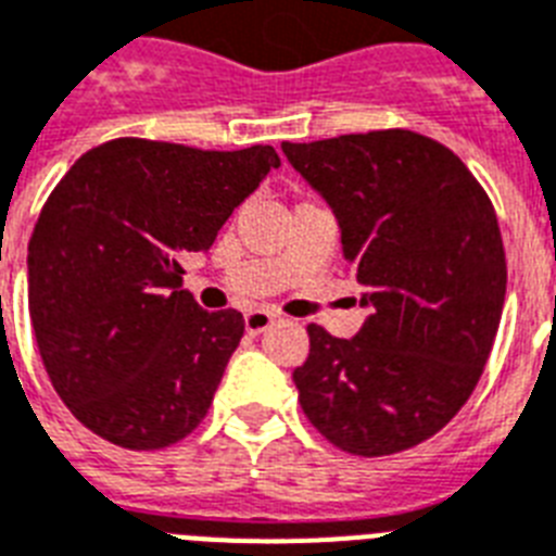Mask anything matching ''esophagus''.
<instances>
[{
    "mask_svg": "<svg viewBox=\"0 0 556 556\" xmlns=\"http://www.w3.org/2000/svg\"><path fill=\"white\" fill-rule=\"evenodd\" d=\"M273 321H275V315L266 313V309H250V313L243 315V327H247V332H250V336L264 332Z\"/></svg>",
    "mask_w": 556,
    "mask_h": 556,
    "instance_id": "esophagus-1",
    "label": "esophagus"
}]
</instances>
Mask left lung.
I'll use <instances>...</instances> for the list:
<instances>
[{"label": "left lung", "mask_w": 556, "mask_h": 556, "mask_svg": "<svg viewBox=\"0 0 556 556\" xmlns=\"http://www.w3.org/2000/svg\"><path fill=\"white\" fill-rule=\"evenodd\" d=\"M327 198L370 309L355 339L309 324L295 367L304 416L339 451L390 456L468 402L505 304L494 203L447 146L407 128L283 143Z\"/></svg>", "instance_id": "left-lung-1"}]
</instances>
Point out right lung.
Here are the masks:
<instances>
[{"label":"right lung","instance_id":"1","mask_svg":"<svg viewBox=\"0 0 556 556\" xmlns=\"http://www.w3.org/2000/svg\"><path fill=\"white\" fill-rule=\"evenodd\" d=\"M275 166L273 146L117 137L53 186L28 243V309L53 390L91 433L160 451L201 425L243 315L201 309L180 257L208 250Z\"/></svg>","mask_w":556,"mask_h":556}]
</instances>
